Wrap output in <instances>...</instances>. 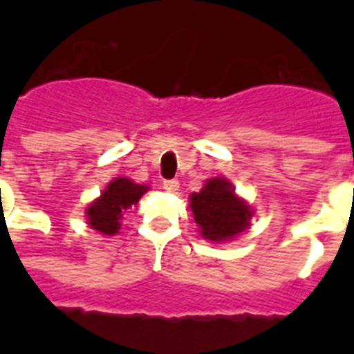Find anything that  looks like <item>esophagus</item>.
Wrapping results in <instances>:
<instances>
[{"label": "esophagus", "instance_id": "obj_1", "mask_svg": "<svg viewBox=\"0 0 354 354\" xmlns=\"http://www.w3.org/2000/svg\"><path fill=\"white\" fill-rule=\"evenodd\" d=\"M163 189H165L167 193H176L178 189H180V182L178 180H165L163 182Z\"/></svg>", "mask_w": 354, "mask_h": 354}]
</instances>
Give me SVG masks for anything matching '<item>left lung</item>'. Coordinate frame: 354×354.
I'll use <instances>...</instances> for the list:
<instances>
[{
	"mask_svg": "<svg viewBox=\"0 0 354 354\" xmlns=\"http://www.w3.org/2000/svg\"><path fill=\"white\" fill-rule=\"evenodd\" d=\"M191 211L198 224L200 235L211 242L233 241L250 226L252 207L235 194L226 178H213L198 193L191 194Z\"/></svg>",
	"mask_w": 354,
	"mask_h": 354,
	"instance_id": "8db88e82",
	"label": "left lung"
}]
</instances>
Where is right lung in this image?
I'll return each mask as SVG.
<instances>
[{
  "mask_svg": "<svg viewBox=\"0 0 354 354\" xmlns=\"http://www.w3.org/2000/svg\"><path fill=\"white\" fill-rule=\"evenodd\" d=\"M149 191L147 185L133 183L128 178H115L108 183V187L95 202H91L86 209L88 224L102 235H115L121 230L122 213L138 204L139 198Z\"/></svg>",
  "mask_w": 354,
  "mask_h": 354,
  "instance_id": "right-lung-1",
  "label": "right lung"
}]
</instances>
